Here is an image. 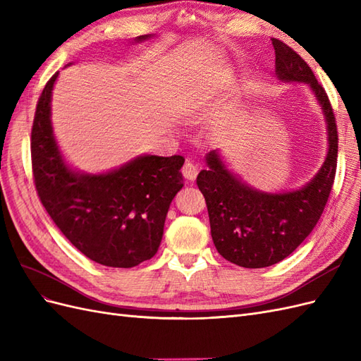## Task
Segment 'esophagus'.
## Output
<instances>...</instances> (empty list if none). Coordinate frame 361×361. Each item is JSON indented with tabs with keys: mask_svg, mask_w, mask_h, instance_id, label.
<instances>
[{
	"mask_svg": "<svg viewBox=\"0 0 361 361\" xmlns=\"http://www.w3.org/2000/svg\"><path fill=\"white\" fill-rule=\"evenodd\" d=\"M197 173H199V166H197V164H194L192 161H187V162L183 164L182 174H183L185 179L194 180L195 178H197Z\"/></svg>",
	"mask_w": 361,
	"mask_h": 361,
	"instance_id": "obj_1",
	"label": "esophagus"
}]
</instances>
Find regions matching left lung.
<instances>
[{
  "instance_id": "1",
  "label": "left lung",
  "mask_w": 361,
  "mask_h": 361,
  "mask_svg": "<svg viewBox=\"0 0 361 361\" xmlns=\"http://www.w3.org/2000/svg\"><path fill=\"white\" fill-rule=\"evenodd\" d=\"M271 40L279 78L309 84L319 101L329 129V155L305 187L280 194L247 187L215 152L206 157L207 170L199 173L197 187L206 200L212 241L226 260L244 268L279 264L310 235L329 202L337 167L338 135L329 96L297 52L285 42Z\"/></svg>"
}]
</instances>
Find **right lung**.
<instances>
[{"instance_id":"add662e5","label":"right lung","mask_w":361,"mask_h":361,"mask_svg":"<svg viewBox=\"0 0 361 361\" xmlns=\"http://www.w3.org/2000/svg\"><path fill=\"white\" fill-rule=\"evenodd\" d=\"M57 76L43 89L31 128L39 199L84 256L105 267H137L158 251L170 203L183 187L179 170L185 159L146 155L105 174L73 173L52 135L51 93Z\"/></svg>"}]
</instances>
